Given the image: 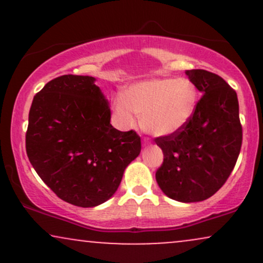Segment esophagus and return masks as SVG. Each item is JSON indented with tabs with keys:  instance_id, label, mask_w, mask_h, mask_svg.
Masks as SVG:
<instances>
[{
	"instance_id": "obj_1",
	"label": "esophagus",
	"mask_w": 263,
	"mask_h": 263,
	"mask_svg": "<svg viewBox=\"0 0 263 263\" xmlns=\"http://www.w3.org/2000/svg\"><path fill=\"white\" fill-rule=\"evenodd\" d=\"M149 143H151V142H149L148 138H144V140H143V146H147V144H149Z\"/></svg>"
}]
</instances>
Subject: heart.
<instances>
[{
  "label": "heart",
  "instance_id": "heart-1",
  "mask_svg": "<svg viewBox=\"0 0 263 263\" xmlns=\"http://www.w3.org/2000/svg\"><path fill=\"white\" fill-rule=\"evenodd\" d=\"M197 106V89L188 79H153L131 86L115 110L127 126L140 117L142 128L155 136L170 135L186 125Z\"/></svg>",
  "mask_w": 263,
  "mask_h": 263
}]
</instances>
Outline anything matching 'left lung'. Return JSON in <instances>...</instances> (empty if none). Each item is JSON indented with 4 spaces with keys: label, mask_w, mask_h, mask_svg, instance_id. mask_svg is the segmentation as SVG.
I'll return each mask as SVG.
<instances>
[{
    "label": "left lung",
    "mask_w": 263,
    "mask_h": 263,
    "mask_svg": "<svg viewBox=\"0 0 263 263\" xmlns=\"http://www.w3.org/2000/svg\"><path fill=\"white\" fill-rule=\"evenodd\" d=\"M185 74L203 95L185 126L155 138L164 155L156 179L167 197L195 203L215 194L230 177L242 126L236 91L221 77L203 69Z\"/></svg>",
    "instance_id": "left-lung-1"
}]
</instances>
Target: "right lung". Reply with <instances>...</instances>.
I'll list each match as a JSON object with an SVG mask.
<instances>
[{
    "instance_id": "add662e5",
    "label": "right lung",
    "mask_w": 263,
    "mask_h": 263,
    "mask_svg": "<svg viewBox=\"0 0 263 263\" xmlns=\"http://www.w3.org/2000/svg\"><path fill=\"white\" fill-rule=\"evenodd\" d=\"M111 110L95 78L62 75L33 99L26 134L29 162L69 204L100 205L115 194L141 138L110 123Z\"/></svg>"
}]
</instances>
